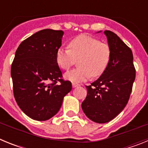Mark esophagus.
Instances as JSON below:
<instances>
[{"label": "esophagus", "instance_id": "esophagus-1", "mask_svg": "<svg viewBox=\"0 0 148 148\" xmlns=\"http://www.w3.org/2000/svg\"><path fill=\"white\" fill-rule=\"evenodd\" d=\"M78 84H75V83H73V87H78Z\"/></svg>", "mask_w": 148, "mask_h": 148}]
</instances>
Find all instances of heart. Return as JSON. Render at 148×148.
<instances>
[{
    "label": "heart",
    "mask_w": 148,
    "mask_h": 148,
    "mask_svg": "<svg viewBox=\"0 0 148 148\" xmlns=\"http://www.w3.org/2000/svg\"><path fill=\"white\" fill-rule=\"evenodd\" d=\"M70 50L59 49L57 53V59L63 69L68 70L80 58L76 70L68 73L66 78L73 82L86 80L90 76L101 75L105 71L109 62V50L104 44L97 40L81 35L70 42Z\"/></svg>",
    "instance_id": "b5f03b06"
}]
</instances>
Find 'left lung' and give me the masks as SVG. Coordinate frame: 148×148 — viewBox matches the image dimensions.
<instances>
[{
    "label": "left lung",
    "instance_id": "obj_1",
    "mask_svg": "<svg viewBox=\"0 0 148 148\" xmlns=\"http://www.w3.org/2000/svg\"><path fill=\"white\" fill-rule=\"evenodd\" d=\"M104 33L110 49L108 65L97 80L86 86L87 97L82 104L87 118L99 124L109 122L124 110L136 78L131 49L114 32Z\"/></svg>",
    "mask_w": 148,
    "mask_h": 148
}]
</instances>
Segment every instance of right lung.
Returning <instances> with one entry per match:
<instances>
[{
    "label": "right lung",
    "instance_id": "right-lung-1",
    "mask_svg": "<svg viewBox=\"0 0 148 148\" xmlns=\"http://www.w3.org/2000/svg\"><path fill=\"white\" fill-rule=\"evenodd\" d=\"M64 32L40 30L22 41L11 66L17 104L29 118L47 121L59 111L72 84L62 79L57 63Z\"/></svg>",
    "mask_w": 148,
    "mask_h": 148
}]
</instances>
